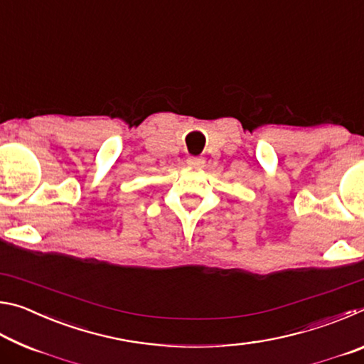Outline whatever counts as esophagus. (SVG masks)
I'll list each match as a JSON object with an SVG mask.
<instances>
[{"mask_svg":"<svg viewBox=\"0 0 364 364\" xmlns=\"http://www.w3.org/2000/svg\"><path fill=\"white\" fill-rule=\"evenodd\" d=\"M186 164L189 165V167H194V168H202V167H204L205 160L202 159V157H189V159L186 160Z\"/></svg>","mask_w":364,"mask_h":364,"instance_id":"34e87169","label":"esophagus"}]
</instances>
